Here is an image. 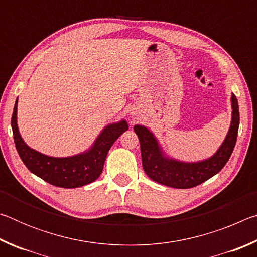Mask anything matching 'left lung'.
<instances>
[{"label": "left lung", "mask_w": 257, "mask_h": 257, "mask_svg": "<svg viewBox=\"0 0 257 257\" xmlns=\"http://www.w3.org/2000/svg\"><path fill=\"white\" fill-rule=\"evenodd\" d=\"M231 124L225 139L214 155L199 162H182L169 158L162 151L154 134L144 125L136 124L135 133L139 138L143 168L152 180L172 188L187 189L203 184L221 171L232 154L239 128V107L234 94L231 95Z\"/></svg>", "instance_id": "1"}]
</instances>
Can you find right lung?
Listing matches in <instances>:
<instances>
[{"instance_id":"add662e5","label":"right lung","mask_w":257,"mask_h":257,"mask_svg":"<svg viewBox=\"0 0 257 257\" xmlns=\"http://www.w3.org/2000/svg\"><path fill=\"white\" fill-rule=\"evenodd\" d=\"M17 106L18 98L12 113L11 127L20 159L30 172L61 188H77L96 180L103 171L108 150L120 135L128 130L125 120L111 123L102 130L88 151L68 158H53L30 149L24 142L17 124Z\"/></svg>"}]
</instances>
